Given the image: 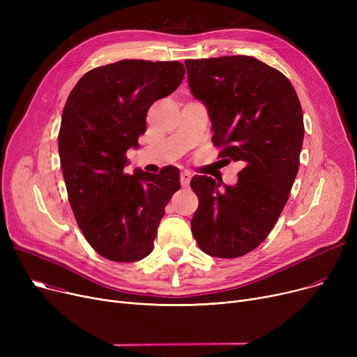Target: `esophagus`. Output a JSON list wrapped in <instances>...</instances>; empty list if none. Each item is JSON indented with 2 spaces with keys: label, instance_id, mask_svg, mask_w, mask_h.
<instances>
[{
  "label": "esophagus",
  "instance_id": "obj_1",
  "mask_svg": "<svg viewBox=\"0 0 357 357\" xmlns=\"http://www.w3.org/2000/svg\"><path fill=\"white\" fill-rule=\"evenodd\" d=\"M191 178H192V175L190 174V172H181V185L182 186H188L190 185V182H191Z\"/></svg>",
  "mask_w": 357,
  "mask_h": 357
}]
</instances>
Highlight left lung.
<instances>
[{
    "label": "left lung",
    "mask_w": 357,
    "mask_h": 357,
    "mask_svg": "<svg viewBox=\"0 0 357 357\" xmlns=\"http://www.w3.org/2000/svg\"><path fill=\"white\" fill-rule=\"evenodd\" d=\"M185 66L194 98L207 107L213 143L222 147L218 158L243 165L236 185L192 178V234L204 253L238 257L268 237L288 201L304 142L301 104L284 73L252 56Z\"/></svg>",
    "instance_id": "obj_1"
}]
</instances>
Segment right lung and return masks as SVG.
Returning a JSON list of instances; mask_svg holds the SVG:
<instances>
[{
	"label": "right lung",
	"mask_w": 357,
	"mask_h": 357,
	"mask_svg": "<svg viewBox=\"0 0 357 357\" xmlns=\"http://www.w3.org/2000/svg\"><path fill=\"white\" fill-rule=\"evenodd\" d=\"M181 62L124 59L86 72L66 100L58 137L70 208L86 241L112 261L152 253L179 169L126 174L127 150L139 147L153 102L181 85Z\"/></svg>",
	"instance_id": "right-lung-1"
}]
</instances>
